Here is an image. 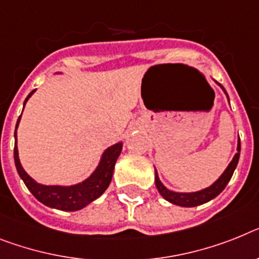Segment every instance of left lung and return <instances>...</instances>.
<instances>
[{
    "instance_id": "1",
    "label": "left lung",
    "mask_w": 259,
    "mask_h": 259,
    "mask_svg": "<svg viewBox=\"0 0 259 259\" xmlns=\"http://www.w3.org/2000/svg\"><path fill=\"white\" fill-rule=\"evenodd\" d=\"M217 85L223 89V92L225 93L228 101H229V96H228L227 91L221 85L220 82H217L214 80ZM240 151H241V142L240 137H238V142H237V153L234 154L233 159L230 160V163L228 164V167L225 168L223 174H221L219 179L214 180L213 183L210 184L207 188H203L200 191H195V192H177V191L168 190L164 184L160 182L159 175H158V171L155 168V186L158 188V192L162 195L163 199H166L167 201H170L171 204H175V205H179V207H196V205H201L204 203H208L212 199H214L216 196H219L221 192L224 191V188L227 187V184L229 183L230 178L233 175L234 170H236L237 163L240 159Z\"/></svg>"
}]
</instances>
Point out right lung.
Here are the masks:
<instances>
[{"mask_svg": "<svg viewBox=\"0 0 259 259\" xmlns=\"http://www.w3.org/2000/svg\"><path fill=\"white\" fill-rule=\"evenodd\" d=\"M55 75H62V72H56ZM35 91L36 89H34L32 92H30L29 96L26 97L23 108ZM21 117H22V114L19 116L18 121H17L14 132V162L18 175L23 180L26 187L29 188L30 192L35 196V199H38L40 203L50 208L75 212V210H80L87 207L88 204L99 199L105 192L110 182H112L113 170H114L116 162L118 159L119 154H121V150H122V142L114 143V145L104 150V153L100 156L99 164L96 166V168L87 179H84L80 183L71 184V186H59V184H55V186L49 184L47 186V184L38 183L35 179H32L21 164L18 146H17V129H18Z\"/></svg>", "mask_w": 259, "mask_h": 259, "instance_id": "obj_1", "label": "right lung"}]
</instances>
